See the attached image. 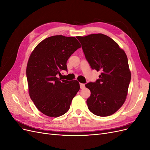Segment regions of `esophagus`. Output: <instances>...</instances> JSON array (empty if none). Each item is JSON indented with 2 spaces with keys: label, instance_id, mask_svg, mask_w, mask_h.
<instances>
[{
  "label": "esophagus",
  "instance_id": "34e87169",
  "mask_svg": "<svg viewBox=\"0 0 150 150\" xmlns=\"http://www.w3.org/2000/svg\"><path fill=\"white\" fill-rule=\"evenodd\" d=\"M80 88H81V89H84L85 88V84H83V83H81L80 84Z\"/></svg>",
  "mask_w": 150,
  "mask_h": 150
}]
</instances>
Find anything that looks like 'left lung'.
<instances>
[{
	"mask_svg": "<svg viewBox=\"0 0 150 150\" xmlns=\"http://www.w3.org/2000/svg\"><path fill=\"white\" fill-rule=\"evenodd\" d=\"M77 38L91 67L101 71L96 82L85 85L91 91L86 101L89 110L96 116H110L122 106L128 95L131 71L126 54L114 40L103 34Z\"/></svg>",
	"mask_w": 150,
	"mask_h": 150,
	"instance_id": "obj_1",
	"label": "left lung"
}]
</instances>
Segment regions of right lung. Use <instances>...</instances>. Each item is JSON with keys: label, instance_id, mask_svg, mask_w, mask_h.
I'll return each mask as SVG.
<instances>
[{"label": "right lung", "instance_id": "1", "mask_svg": "<svg viewBox=\"0 0 150 150\" xmlns=\"http://www.w3.org/2000/svg\"><path fill=\"white\" fill-rule=\"evenodd\" d=\"M81 47L74 37L53 35L42 40L31 52L26 69L29 94L44 115L57 117L69 110L79 83L61 81L56 76L67 70L68 59Z\"/></svg>", "mask_w": 150, "mask_h": 150}]
</instances>
